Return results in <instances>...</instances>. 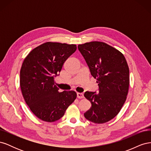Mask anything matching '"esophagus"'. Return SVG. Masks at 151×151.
Returning <instances> with one entry per match:
<instances>
[{"label": "esophagus", "mask_w": 151, "mask_h": 151, "mask_svg": "<svg viewBox=\"0 0 151 151\" xmlns=\"http://www.w3.org/2000/svg\"><path fill=\"white\" fill-rule=\"evenodd\" d=\"M77 97L79 98V99L83 98H84V94H83V93H77Z\"/></svg>", "instance_id": "34e87169"}]
</instances>
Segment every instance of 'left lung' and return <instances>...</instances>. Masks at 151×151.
Masks as SVG:
<instances>
[{"mask_svg":"<svg viewBox=\"0 0 151 151\" xmlns=\"http://www.w3.org/2000/svg\"><path fill=\"white\" fill-rule=\"evenodd\" d=\"M78 49L99 86L98 93L86 91L84 94L91 103L84 116L95 123H106L118 115L126 101L129 88L126 59L120 51L103 42L79 45Z\"/></svg>","mask_w":151,"mask_h":151,"instance_id":"left-lung-1","label":"left lung"}]
</instances>
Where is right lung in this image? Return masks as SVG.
<instances>
[{
    "label": "right lung",
    "mask_w": 151,
    "mask_h": 151,
    "mask_svg": "<svg viewBox=\"0 0 151 151\" xmlns=\"http://www.w3.org/2000/svg\"><path fill=\"white\" fill-rule=\"evenodd\" d=\"M77 49L76 45L47 42L27 55L20 70V86L26 104L40 120H58L76 99L74 91L62 93L55 85L63 63Z\"/></svg>",
    "instance_id": "add662e5"
}]
</instances>
